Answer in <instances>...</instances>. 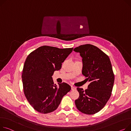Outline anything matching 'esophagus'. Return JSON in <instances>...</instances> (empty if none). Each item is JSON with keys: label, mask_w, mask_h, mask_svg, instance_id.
Wrapping results in <instances>:
<instances>
[{"label": "esophagus", "mask_w": 131, "mask_h": 131, "mask_svg": "<svg viewBox=\"0 0 131 131\" xmlns=\"http://www.w3.org/2000/svg\"><path fill=\"white\" fill-rule=\"evenodd\" d=\"M71 89H72V90H75L76 89V88H75V87L73 86H71Z\"/></svg>", "instance_id": "obj_1"}]
</instances>
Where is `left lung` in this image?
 Wrapping results in <instances>:
<instances>
[{
  "mask_svg": "<svg viewBox=\"0 0 131 131\" xmlns=\"http://www.w3.org/2000/svg\"><path fill=\"white\" fill-rule=\"evenodd\" d=\"M82 58V74L90 84L83 90L78 88L80 96L75 100L77 108L84 114L99 112L110 99L114 82V75L108 56L98 47L91 44L74 49Z\"/></svg>",
  "mask_w": 131,
  "mask_h": 131,
  "instance_id": "obj_1",
  "label": "left lung"
}]
</instances>
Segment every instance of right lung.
<instances>
[{
  "label": "right lung",
  "mask_w": 131,
  "mask_h": 131,
  "mask_svg": "<svg viewBox=\"0 0 131 131\" xmlns=\"http://www.w3.org/2000/svg\"><path fill=\"white\" fill-rule=\"evenodd\" d=\"M73 49L43 46L26 58L22 73L24 92L30 105L37 112L47 114L54 111L64 96L71 91L67 83L55 84L52 76L61 68Z\"/></svg>",
  "instance_id": "obj_1"
}]
</instances>
